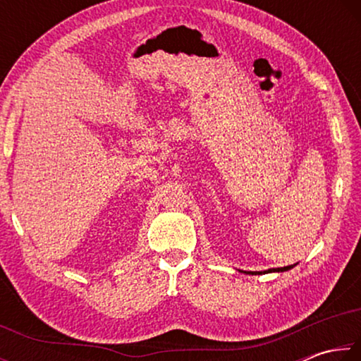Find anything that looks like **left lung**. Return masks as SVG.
Masks as SVG:
<instances>
[{
    "instance_id": "obj_1",
    "label": "left lung",
    "mask_w": 361,
    "mask_h": 361,
    "mask_svg": "<svg viewBox=\"0 0 361 361\" xmlns=\"http://www.w3.org/2000/svg\"><path fill=\"white\" fill-rule=\"evenodd\" d=\"M295 267V264L293 266H285V267H277V269H267V271H264V274H269V272H285V271H290V269ZM245 274H262V272H245Z\"/></svg>"
}]
</instances>
